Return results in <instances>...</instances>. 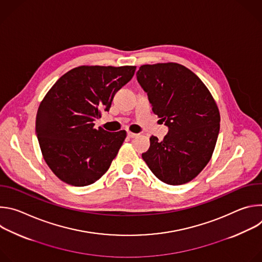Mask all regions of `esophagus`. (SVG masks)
Masks as SVG:
<instances>
[{
	"mask_svg": "<svg viewBox=\"0 0 262 262\" xmlns=\"http://www.w3.org/2000/svg\"><path fill=\"white\" fill-rule=\"evenodd\" d=\"M138 136V134H135V133H132V132H127V137L133 139V138H136Z\"/></svg>",
	"mask_w": 262,
	"mask_h": 262,
	"instance_id": "34e87169",
	"label": "esophagus"
}]
</instances>
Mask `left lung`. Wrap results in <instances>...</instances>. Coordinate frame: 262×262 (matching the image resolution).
<instances>
[{
  "label": "left lung",
  "mask_w": 262,
  "mask_h": 262,
  "mask_svg": "<svg viewBox=\"0 0 262 262\" xmlns=\"http://www.w3.org/2000/svg\"><path fill=\"white\" fill-rule=\"evenodd\" d=\"M137 80L152 112L169 127L163 141L150 137L142 158L163 182L179 185L207 165L220 132V112L203 82L178 63L142 65Z\"/></svg>",
  "instance_id": "obj_1"
}]
</instances>
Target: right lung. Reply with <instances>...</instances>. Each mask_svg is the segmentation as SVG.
<instances>
[{
	"mask_svg": "<svg viewBox=\"0 0 262 262\" xmlns=\"http://www.w3.org/2000/svg\"><path fill=\"white\" fill-rule=\"evenodd\" d=\"M136 66H79L54 84L39 104L36 135L43 159L63 182L85 186L110 168L126 132L94 128L116 92L134 77Z\"/></svg>",
	"mask_w": 262,
	"mask_h": 262,
	"instance_id": "1",
	"label": "right lung"
}]
</instances>
